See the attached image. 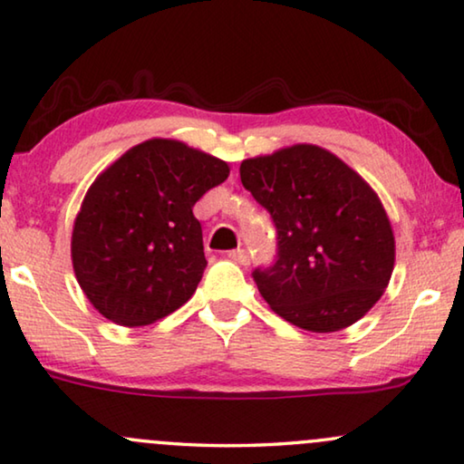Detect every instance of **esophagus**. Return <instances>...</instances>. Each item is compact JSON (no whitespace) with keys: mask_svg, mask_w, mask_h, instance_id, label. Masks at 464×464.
Returning a JSON list of instances; mask_svg holds the SVG:
<instances>
[{"mask_svg":"<svg viewBox=\"0 0 464 464\" xmlns=\"http://www.w3.org/2000/svg\"><path fill=\"white\" fill-rule=\"evenodd\" d=\"M232 261H237V264L240 266H248L251 264V257H248V253L245 251V248H238V251H232L230 255H227Z\"/></svg>","mask_w":464,"mask_h":464,"instance_id":"1","label":"esophagus"}]
</instances>
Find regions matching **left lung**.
<instances>
[{
    "instance_id": "left-lung-1",
    "label": "left lung",
    "mask_w": 464,
    "mask_h": 464,
    "mask_svg": "<svg viewBox=\"0 0 464 464\" xmlns=\"http://www.w3.org/2000/svg\"><path fill=\"white\" fill-rule=\"evenodd\" d=\"M240 182L276 224V264L253 278L280 318L334 333L371 312L392 278L395 238L358 171L331 150L295 144L245 159Z\"/></svg>"
}]
</instances>
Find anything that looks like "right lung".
<instances>
[{
  "label": "right lung",
  "instance_id": "right-lung-1",
  "mask_svg": "<svg viewBox=\"0 0 464 464\" xmlns=\"http://www.w3.org/2000/svg\"><path fill=\"white\" fill-rule=\"evenodd\" d=\"M227 176L226 160L152 138L93 179L72 226L71 259L104 318L146 326L192 297L207 267L192 207Z\"/></svg>",
  "mask_w": 464,
  "mask_h": 464
}]
</instances>
